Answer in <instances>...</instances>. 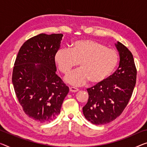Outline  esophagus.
Instances as JSON below:
<instances>
[{
	"label": "esophagus",
	"instance_id": "34e87169",
	"mask_svg": "<svg viewBox=\"0 0 147 147\" xmlns=\"http://www.w3.org/2000/svg\"><path fill=\"white\" fill-rule=\"evenodd\" d=\"M78 91H79V89H78V88L74 87H69V91L76 92Z\"/></svg>",
	"mask_w": 147,
	"mask_h": 147
}]
</instances>
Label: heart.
I'll return each mask as SVG.
<instances>
[{
	"label": "heart",
	"mask_w": 147,
	"mask_h": 147,
	"mask_svg": "<svg viewBox=\"0 0 147 147\" xmlns=\"http://www.w3.org/2000/svg\"><path fill=\"white\" fill-rule=\"evenodd\" d=\"M55 60L60 71L67 74L80 62L81 67L71 72L66 81L75 86H81L90 80L100 83L107 79L118 64L119 57L116 51L91 39L74 42L71 49L57 51Z\"/></svg>",
	"instance_id": "1"
}]
</instances>
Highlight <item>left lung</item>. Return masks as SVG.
Listing matches in <instances>:
<instances>
[{
  "mask_svg": "<svg viewBox=\"0 0 147 147\" xmlns=\"http://www.w3.org/2000/svg\"><path fill=\"white\" fill-rule=\"evenodd\" d=\"M115 45L119 55L118 68L102 82L87 89L89 98L83 113L95 125L109 123L122 113L136 83L137 69L132 53L121 42Z\"/></svg>",
  "mask_w": 147,
  "mask_h": 147,
  "instance_id": "obj_1",
  "label": "left lung"
}]
</instances>
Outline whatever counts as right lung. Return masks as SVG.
<instances>
[{
  "mask_svg": "<svg viewBox=\"0 0 147 147\" xmlns=\"http://www.w3.org/2000/svg\"><path fill=\"white\" fill-rule=\"evenodd\" d=\"M62 37L41 33L31 37L21 47L13 66L12 83L19 102L29 117L41 123L56 118L69 92L56 74L55 56Z\"/></svg>",
  "mask_w": 147,
  "mask_h": 147,
  "instance_id": "1",
  "label": "right lung"
}]
</instances>
